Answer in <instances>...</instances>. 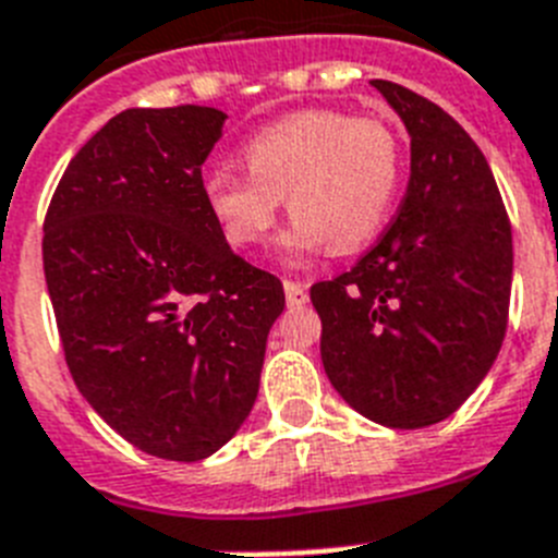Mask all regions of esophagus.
<instances>
[{
	"label": "esophagus",
	"mask_w": 558,
	"mask_h": 558,
	"mask_svg": "<svg viewBox=\"0 0 558 558\" xmlns=\"http://www.w3.org/2000/svg\"><path fill=\"white\" fill-rule=\"evenodd\" d=\"M283 292L289 306H306L308 303V286L300 280H283Z\"/></svg>",
	"instance_id": "34e87169"
}]
</instances>
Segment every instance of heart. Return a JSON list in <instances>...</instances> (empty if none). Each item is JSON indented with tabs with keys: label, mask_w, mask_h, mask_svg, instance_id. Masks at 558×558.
Returning a JSON list of instances; mask_svg holds the SVG:
<instances>
[{
	"label": "heart",
	"mask_w": 558,
	"mask_h": 558,
	"mask_svg": "<svg viewBox=\"0 0 558 558\" xmlns=\"http://www.w3.org/2000/svg\"><path fill=\"white\" fill-rule=\"evenodd\" d=\"M246 177L205 179L213 219L235 250L269 244L289 205L283 235L292 258L356 252L385 227L401 177L399 140L381 120L308 109L260 129L241 148Z\"/></svg>",
	"instance_id": "b5f03b06"
}]
</instances>
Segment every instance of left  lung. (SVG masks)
I'll return each mask as SVG.
<instances>
[{
	"mask_svg": "<svg viewBox=\"0 0 558 558\" xmlns=\"http://www.w3.org/2000/svg\"><path fill=\"white\" fill-rule=\"evenodd\" d=\"M371 86L410 134V182L379 244L312 286L319 356L356 413L421 429L449 418L500 353L511 225L486 157L447 111L390 81Z\"/></svg>",
	"mask_w": 558,
	"mask_h": 558,
	"instance_id": "1",
	"label": "left lung"
}]
</instances>
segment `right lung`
I'll list each match as a JSON object with an SVG mask.
<instances>
[{
    "label": "right lung",
    "instance_id": "add662e5",
    "mask_svg": "<svg viewBox=\"0 0 558 558\" xmlns=\"http://www.w3.org/2000/svg\"><path fill=\"white\" fill-rule=\"evenodd\" d=\"M227 114L125 109L66 165L45 219V278L77 390L129 444L210 458L258 399L275 275L227 244L202 165Z\"/></svg>",
    "mask_w": 558,
    "mask_h": 558
}]
</instances>
